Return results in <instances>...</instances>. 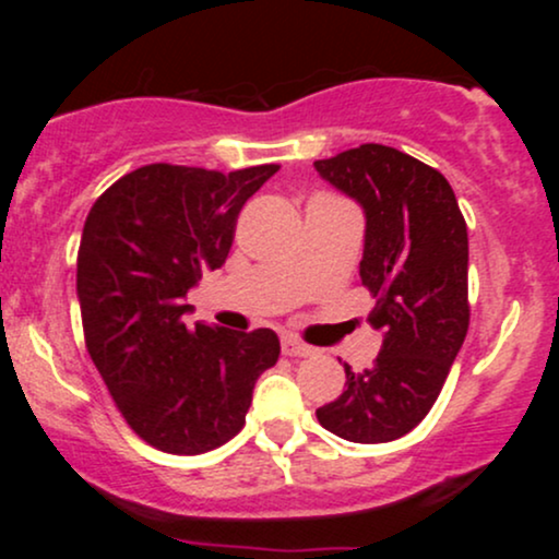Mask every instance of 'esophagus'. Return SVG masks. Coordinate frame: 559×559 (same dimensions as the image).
I'll list each match as a JSON object with an SVG mask.
<instances>
[{"mask_svg":"<svg viewBox=\"0 0 559 559\" xmlns=\"http://www.w3.org/2000/svg\"><path fill=\"white\" fill-rule=\"evenodd\" d=\"M281 349H284L286 357H307V355H312V346H307L305 342H299V338H294V336L281 338Z\"/></svg>","mask_w":559,"mask_h":559,"instance_id":"obj_1","label":"esophagus"}]
</instances>
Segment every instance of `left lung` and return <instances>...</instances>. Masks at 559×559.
Masks as SVG:
<instances>
[{
    "mask_svg": "<svg viewBox=\"0 0 559 559\" xmlns=\"http://www.w3.org/2000/svg\"><path fill=\"white\" fill-rule=\"evenodd\" d=\"M316 170L365 210L360 278L383 333L376 362L344 365L346 389L316 415L346 441L383 444L426 418L465 342L467 226L447 178L394 146L360 144Z\"/></svg>",
    "mask_w": 559,
    "mask_h": 559,
    "instance_id": "1",
    "label": "left lung"
}]
</instances>
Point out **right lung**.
<instances>
[{
  "label": "right lung",
  "instance_id": "1",
  "mask_svg": "<svg viewBox=\"0 0 559 559\" xmlns=\"http://www.w3.org/2000/svg\"><path fill=\"white\" fill-rule=\"evenodd\" d=\"M273 173L144 165L83 223L75 288L88 357L133 433L159 452L202 454L234 439L254 383L278 362L271 329L183 323L186 292L226 262L236 217Z\"/></svg>",
  "mask_w": 559,
  "mask_h": 559
}]
</instances>
